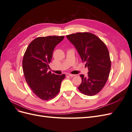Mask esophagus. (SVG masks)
Masks as SVG:
<instances>
[{
	"instance_id": "34e87169",
	"label": "esophagus",
	"mask_w": 132,
	"mask_h": 132,
	"mask_svg": "<svg viewBox=\"0 0 132 132\" xmlns=\"http://www.w3.org/2000/svg\"><path fill=\"white\" fill-rule=\"evenodd\" d=\"M69 75L70 76V77H75V76H76V75H74V74H69Z\"/></svg>"
}]
</instances>
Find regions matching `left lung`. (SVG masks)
Instances as JSON below:
<instances>
[{
	"instance_id": "left-lung-1",
	"label": "left lung",
	"mask_w": 132,
	"mask_h": 132,
	"mask_svg": "<svg viewBox=\"0 0 132 132\" xmlns=\"http://www.w3.org/2000/svg\"><path fill=\"white\" fill-rule=\"evenodd\" d=\"M67 37L89 69L87 77L80 75L82 81L78 89L87 96L97 94L105 85L111 70V62L106 45L97 36L90 32L73 34Z\"/></svg>"
}]
</instances>
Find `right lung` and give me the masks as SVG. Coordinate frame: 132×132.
<instances>
[{"mask_svg":"<svg viewBox=\"0 0 132 132\" xmlns=\"http://www.w3.org/2000/svg\"><path fill=\"white\" fill-rule=\"evenodd\" d=\"M64 36L39 37L28 46L23 55L22 69L26 81L33 93L43 100L53 98L60 91L65 74L48 72L53 50Z\"/></svg>","mask_w":132,"mask_h":132,"instance_id":"add662e5","label":"right lung"}]
</instances>
